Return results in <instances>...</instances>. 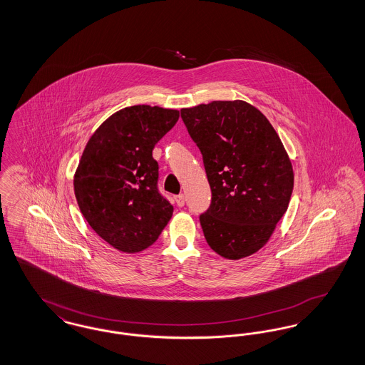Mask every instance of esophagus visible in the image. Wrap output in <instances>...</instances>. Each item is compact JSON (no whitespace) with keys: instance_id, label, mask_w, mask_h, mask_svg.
<instances>
[{"instance_id":"obj_1","label":"esophagus","mask_w":365,"mask_h":365,"mask_svg":"<svg viewBox=\"0 0 365 365\" xmlns=\"http://www.w3.org/2000/svg\"><path fill=\"white\" fill-rule=\"evenodd\" d=\"M175 202L178 207H183L185 205V195L183 194H179L175 197Z\"/></svg>"}]
</instances>
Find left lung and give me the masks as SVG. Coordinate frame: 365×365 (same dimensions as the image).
Instances as JSON below:
<instances>
[{
    "label": "left lung",
    "mask_w": 365,
    "mask_h": 365,
    "mask_svg": "<svg viewBox=\"0 0 365 365\" xmlns=\"http://www.w3.org/2000/svg\"><path fill=\"white\" fill-rule=\"evenodd\" d=\"M200 148L212 202L200 216L212 250L228 260L259 252L287 210L294 173L278 133L246 101L180 109Z\"/></svg>",
    "instance_id": "8db88e82"
}]
</instances>
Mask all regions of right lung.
Here are the masks:
<instances>
[{
	"label": "right lung",
	"instance_id": "right-lung-1",
	"mask_svg": "<svg viewBox=\"0 0 365 365\" xmlns=\"http://www.w3.org/2000/svg\"><path fill=\"white\" fill-rule=\"evenodd\" d=\"M179 119V110L127 106L90 137L73 175V191L90 227L123 253L156 242L174 207L157 190L153 148Z\"/></svg>",
	"mask_w": 365,
	"mask_h": 365
}]
</instances>
